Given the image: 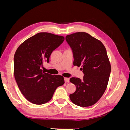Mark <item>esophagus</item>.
Segmentation results:
<instances>
[{"label": "esophagus", "mask_w": 130, "mask_h": 130, "mask_svg": "<svg viewBox=\"0 0 130 130\" xmlns=\"http://www.w3.org/2000/svg\"><path fill=\"white\" fill-rule=\"evenodd\" d=\"M64 81L66 83H67V82H69V78H67V77H64Z\"/></svg>", "instance_id": "1"}]
</instances>
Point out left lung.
<instances>
[{
    "mask_svg": "<svg viewBox=\"0 0 130 130\" xmlns=\"http://www.w3.org/2000/svg\"><path fill=\"white\" fill-rule=\"evenodd\" d=\"M71 48L74 66H82L83 79L72 77L76 91L70 94L72 103L88 107L99 100L107 88L111 67L105 46L101 41L87 33L78 32L66 37Z\"/></svg>",
    "mask_w": 130,
    "mask_h": 130,
    "instance_id": "obj_1",
    "label": "left lung"
}]
</instances>
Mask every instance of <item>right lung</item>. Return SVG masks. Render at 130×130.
<instances>
[{"label": "right lung", "mask_w": 130, "mask_h": 130, "mask_svg": "<svg viewBox=\"0 0 130 130\" xmlns=\"http://www.w3.org/2000/svg\"><path fill=\"white\" fill-rule=\"evenodd\" d=\"M64 37L48 32H40L19 46L14 56V75L23 95L31 103L42 105L50 101L56 89L64 84L61 75H53L41 69L49 62L53 51Z\"/></svg>", "instance_id": "right-lung-1"}]
</instances>
